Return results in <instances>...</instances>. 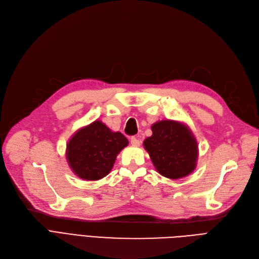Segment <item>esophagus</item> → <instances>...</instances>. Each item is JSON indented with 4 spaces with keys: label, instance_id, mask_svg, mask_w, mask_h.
Wrapping results in <instances>:
<instances>
[{
    "label": "esophagus",
    "instance_id": "esophagus-1",
    "mask_svg": "<svg viewBox=\"0 0 259 259\" xmlns=\"http://www.w3.org/2000/svg\"><path fill=\"white\" fill-rule=\"evenodd\" d=\"M130 143H131L132 146H135V147L141 145V141H140L138 138H135V137H132V138L130 139Z\"/></svg>",
    "mask_w": 259,
    "mask_h": 259
}]
</instances>
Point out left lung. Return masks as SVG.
Listing matches in <instances>:
<instances>
[{
	"instance_id": "obj_1",
	"label": "left lung",
	"mask_w": 259,
	"mask_h": 259,
	"mask_svg": "<svg viewBox=\"0 0 259 259\" xmlns=\"http://www.w3.org/2000/svg\"><path fill=\"white\" fill-rule=\"evenodd\" d=\"M152 135L144 141L156 171L170 180H179L196 167L198 147L192 131L183 122L164 119L151 127Z\"/></svg>"
}]
</instances>
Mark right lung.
I'll list each match as a JSON object with an SVG mask.
<instances>
[{"instance_id": "obj_1", "label": "right lung", "mask_w": 259, "mask_h": 259, "mask_svg": "<svg viewBox=\"0 0 259 259\" xmlns=\"http://www.w3.org/2000/svg\"><path fill=\"white\" fill-rule=\"evenodd\" d=\"M128 144L125 135L95 120L74 133L67 144L66 157L79 179L99 181L111 171L117 154Z\"/></svg>"}]
</instances>
